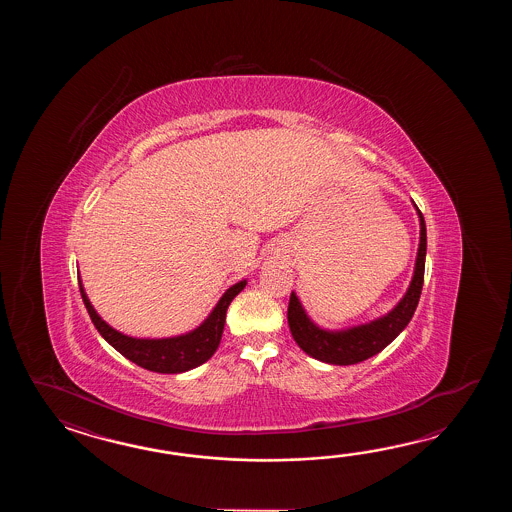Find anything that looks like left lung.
<instances>
[{"mask_svg":"<svg viewBox=\"0 0 512 512\" xmlns=\"http://www.w3.org/2000/svg\"><path fill=\"white\" fill-rule=\"evenodd\" d=\"M414 203V201H412ZM419 218V247L415 256L414 274L403 298L395 304L386 315L373 318L359 326L342 327V329H326L313 322L305 313L304 305L296 294L291 293L287 320L294 342L304 349L313 359L333 364V366H349L362 360L370 359L381 353L388 344L404 331L410 324L419 304V296L423 291L426 260V225L421 210L414 203Z\"/></svg>","mask_w":512,"mask_h":512,"instance_id":"obj_1","label":"left lung"}]
</instances>
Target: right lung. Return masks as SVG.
Masks as SVG:
<instances>
[{
    "instance_id": "1",
    "label": "right lung",
    "mask_w": 512,
    "mask_h": 512,
    "mask_svg": "<svg viewBox=\"0 0 512 512\" xmlns=\"http://www.w3.org/2000/svg\"><path fill=\"white\" fill-rule=\"evenodd\" d=\"M82 300L86 304L87 313L91 316L93 324L98 333L108 342L109 346L119 351L126 359L135 362L144 370L157 371V373H185L194 370L207 362L218 349L225 327V316L229 309L230 302L245 289L247 280L234 283L229 287L223 296L219 298L218 304L210 311V315L192 331L177 335V337L166 338H137L124 335L115 327L109 326L102 316L98 315L97 309L89 302L86 289L82 280L78 278Z\"/></svg>"
}]
</instances>
